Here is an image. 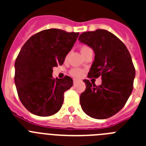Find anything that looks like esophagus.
<instances>
[{
    "label": "esophagus",
    "mask_w": 146,
    "mask_h": 146,
    "mask_svg": "<svg viewBox=\"0 0 146 146\" xmlns=\"http://www.w3.org/2000/svg\"><path fill=\"white\" fill-rule=\"evenodd\" d=\"M78 79H76V78H74V79H73V83L74 84H76V82H78Z\"/></svg>",
    "instance_id": "34e87169"
}]
</instances>
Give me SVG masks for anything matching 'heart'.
<instances>
[{"label": "heart", "mask_w": 146, "mask_h": 146, "mask_svg": "<svg viewBox=\"0 0 146 146\" xmlns=\"http://www.w3.org/2000/svg\"><path fill=\"white\" fill-rule=\"evenodd\" d=\"M92 50V49H91L90 47L85 46V45H84V46H82L80 49L82 54H84L85 52H87V50ZM70 73H71L72 76H73L75 77H80L81 76H82V70L76 68V69L72 70L71 71H70Z\"/></svg>", "instance_id": "b5f03b06"}]
</instances>
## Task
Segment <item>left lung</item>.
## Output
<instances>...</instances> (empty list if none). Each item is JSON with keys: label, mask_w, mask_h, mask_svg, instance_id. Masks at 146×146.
<instances>
[{"label": "left lung", "mask_w": 146, "mask_h": 146, "mask_svg": "<svg viewBox=\"0 0 146 146\" xmlns=\"http://www.w3.org/2000/svg\"><path fill=\"white\" fill-rule=\"evenodd\" d=\"M78 40L94 50L88 77L102 78L98 87L83 81L86 89L80 96L82 109L92 118H108L123 107L132 92L135 69L131 55L121 40L104 29L82 33Z\"/></svg>", "instance_id": "1"}]
</instances>
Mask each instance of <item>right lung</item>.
Wrapping results in <instances>:
<instances>
[{
    "mask_svg": "<svg viewBox=\"0 0 146 146\" xmlns=\"http://www.w3.org/2000/svg\"><path fill=\"white\" fill-rule=\"evenodd\" d=\"M78 35L46 29L31 36L22 47L15 61V83L21 103L34 115L50 116L62 106L64 92L73 86V79L54 78L53 68L64 63Z\"/></svg>",
    "mask_w": 146,
    "mask_h": 146,
    "instance_id": "right-lung-1",
    "label": "right lung"
}]
</instances>
